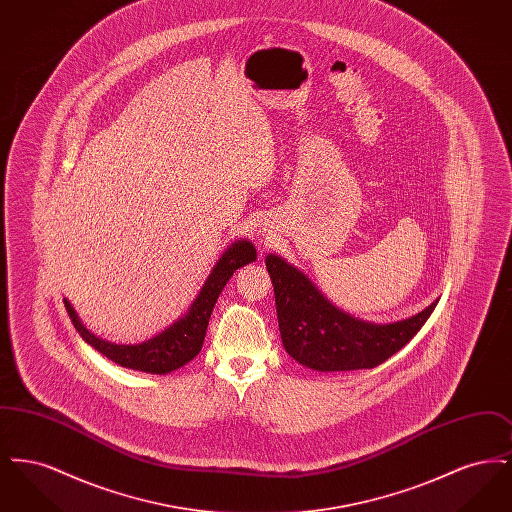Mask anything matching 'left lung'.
Returning a JSON list of instances; mask_svg holds the SVG:
<instances>
[{
    "instance_id": "8db88e82",
    "label": "left lung",
    "mask_w": 512,
    "mask_h": 512,
    "mask_svg": "<svg viewBox=\"0 0 512 512\" xmlns=\"http://www.w3.org/2000/svg\"><path fill=\"white\" fill-rule=\"evenodd\" d=\"M267 268L278 326L286 351L301 365L320 372L374 368L388 361L436 309L438 301L414 317L393 324H370L345 315L284 259L268 255Z\"/></svg>"
}]
</instances>
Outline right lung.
<instances>
[{
	"instance_id": "1",
	"label": "right lung",
	"mask_w": 512,
	"mask_h": 512,
	"mask_svg": "<svg viewBox=\"0 0 512 512\" xmlns=\"http://www.w3.org/2000/svg\"><path fill=\"white\" fill-rule=\"evenodd\" d=\"M255 259H257V251L249 242H238L230 249H226L219 263L213 268V272L209 274L205 286L195 297L188 315L176 320L171 328H167L153 340H147L138 345H117L111 341L99 340L84 328V324L78 320L67 299H65V307L82 340L90 343L94 349H98L101 355H105L113 363L124 368H132V370L151 372V374H167L190 363L201 351L207 324L222 288L238 268L244 267Z\"/></svg>"
}]
</instances>
